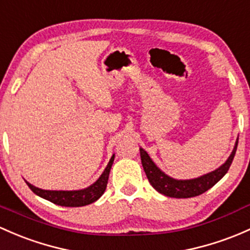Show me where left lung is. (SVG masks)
<instances>
[{"mask_svg":"<svg viewBox=\"0 0 250 250\" xmlns=\"http://www.w3.org/2000/svg\"><path fill=\"white\" fill-rule=\"evenodd\" d=\"M237 144L238 140L236 141L232 153L230 154L229 158L222 167H218L214 171L207 173V175L201 176L199 178H194V180H173V178L167 176L156 167V164L152 162L145 149L140 148V157L148 182L157 191L170 196V198L187 199L200 195V194L208 190L209 188L213 187L218 181L222 180L223 176L228 172L231 163H232L236 149H237Z\"/></svg>","mask_w":250,"mask_h":250,"instance_id":"obj_1","label":"left lung"}]
</instances>
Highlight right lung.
<instances>
[{
  "label": "right lung",
  "instance_id": "right-lung-1",
  "mask_svg": "<svg viewBox=\"0 0 250 250\" xmlns=\"http://www.w3.org/2000/svg\"><path fill=\"white\" fill-rule=\"evenodd\" d=\"M115 156L111 157L109 164L105 167L104 172L102 173L101 177L86 189H81V190H72V191H64V190H44V189H39L32 186L31 183H27L28 188L37 194L41 198L45 199V200L51 201L52 204L60 205V206L65 207H80L90 205L92 202L97 201L102 195L104 194L105 189H106L107 180H109V173L111 165L114 163Z\"/></svg>",
  "mask_w": 250,
  "mask_h": 250
}]
</instances>
